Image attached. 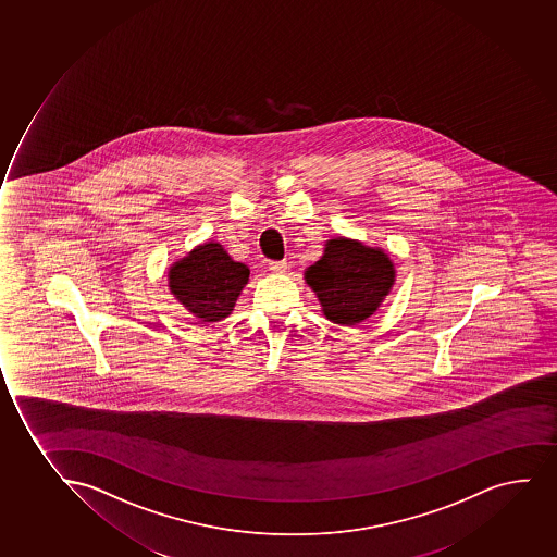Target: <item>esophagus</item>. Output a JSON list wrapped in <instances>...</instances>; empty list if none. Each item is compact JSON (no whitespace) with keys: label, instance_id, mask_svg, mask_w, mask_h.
<instances>
[{"label":"esophagus","instance_id":"esophagus-1","mask_svg":"<svg viewBox=\"0 0 557 557\" xmlns=\"http://www.w3.org/2000/svg\"><path fill=\"white\" fill-rule=\"evenodd\" d=\"M286 269H288V263L286 262L269 263V271H271V273H275V275H282V273H286Z\"/></svg>","mask_w":557,"mask_h":557}]
</instances>
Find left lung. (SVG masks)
<instances>
[{
  "instance_id": "left-lung-1",
  "label": "left lung",
  "mask_w": 557,
  "mask_h": 557,
  "mask_svg": "<svg viewBox=\"0 0 557 557\" xmlns=\"http://www.w3.org/2000/svg\"><path fill=\"white\" fill-rule=\"evenodd\" d=\"M305 281L326 320L352 326L377 312L396 282V268L381 247L338 236L326 239L323 256L307 268Z\"/></svg>"
}]
</instances>
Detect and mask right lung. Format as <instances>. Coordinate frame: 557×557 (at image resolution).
Segmentation results:
<instances>
[{
	"label": "right lung",
	"instance_id": "obj_1",
	"mask_svg": "<svg viewBox=\"0 0 557 557\" xmlns=\"http://www.w3.org/2000/svg\"><path fill=\"white\" fill-rule=\"evenodd\" d=\"M250 271L234 262L218 242H206L171 263L166 271L174 299L200 323H215L231 315Z\"/></svg>",
	"mask_w": 557,
	"mask_h": 557
}]
</instances>
